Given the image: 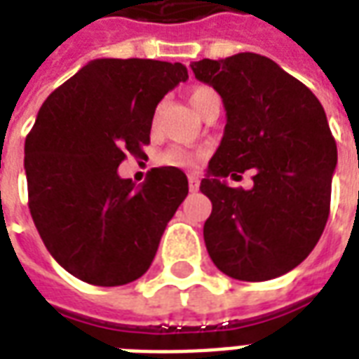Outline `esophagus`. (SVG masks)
I'll return each mask as SVG.
<instances>
[{
	"label": "esophagus",
	"mask_w": 359,
	"mask_h": 359,
	"mask_svg": "<svg viewBox=\"0 0 359 359\" xmlns=\"http://www.w3.org/2000/svg\"><path fill=\"white\" fill-rule=\"evenodd\" d=\"M188 188H190V192H198L200 190V179L196 175L188 177Z\"/></svg>",
	"instance_id": "esophagus-1"
}]
</instances>
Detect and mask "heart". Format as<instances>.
<instances>
[{"instance_id": "b5f03b06", "label": "heart", "mask_w": 359, "mask_h": 359, "mask_svg": "<svg viewBox=\"0 0 359 359\" xmlns=\"http://www.w3.org/2000/svg\"><path fill=\"white\" fill-rule=\"evenodd\" d=\"M213 100H219L217 92L210 86H196L190 92V103H192V107L198 115H202L205 107L210 105ZM202 157L200 151H188V149L182 148H172L169 149L167 154H165V161L169 165H180V167H184V165H194L198 159Z\"/></svg>"}]
</instances>
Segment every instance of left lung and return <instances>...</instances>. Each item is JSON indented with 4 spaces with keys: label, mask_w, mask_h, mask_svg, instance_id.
<instances>
[{
    "label": "left lung",
    "mask_w": 359,
    "mask_h": 359,
    "mask_svg": "<svg viewBox=\"0 0 359 359\" xmlns=\"http://www.w3.org/2000/svg\"><path fill=\"white\" fill-rule=\"evenodd\" d=\"M223 97L226 125L200 190L211 200L203 241L219 271L269 280L316 248L331 210L337 144L323 105L298 79L257 53L192 63ZM255 172L250 191L226 177Z\"/></svg>",
    "instance_id": "left-lung-1"
}]
</instances>
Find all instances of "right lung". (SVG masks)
Here are the masks:
<instances>
[{"label": "right lung", "instance_id": "obj_1", "mask_svg": "<svg viewBox=\"0 0 359 359\" xmlns=\"http://www.w3.org/2000/svg\"><path fill=\"white\" fill-rule=\"evenodd\" d=\"M188 79L182 63L94 59L53 90L25 142L28 208L46 248L95 286L142 277L188 194L177 167L136 187L117 167L149 144L157 103Z\"/></svg>", "mask_w": 359, "mask_h": 359}]
</instances>
